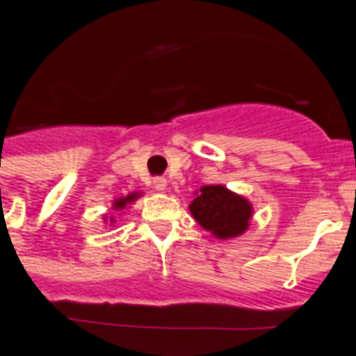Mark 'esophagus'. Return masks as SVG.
Wrapping results in <instances>:
<instances>
[{
  "label": "esophagus",
  "instance_id": "34e87169",
  "mask_svg": "<svg viewBox=\"0 0 356 356\" xmlns=\"http://www.w3.org/2000/svg\"><path fill=\"white\" fill-rule=\"evenodd\" d=\"M154 188H156L157 191H165L166 190V179L165 177L154 179Z\"/></svg>",
  "mask_w": 356,
  "mask_h": 356
}]
</instances>
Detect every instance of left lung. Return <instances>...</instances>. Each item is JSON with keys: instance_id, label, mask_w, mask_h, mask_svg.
<instances>
[{"instance_id": "1", "label": "left lung", "mask_w": 356, "mask_h": 356, "mask_svg": "<svg viewBox=\"0 0 356 356\" xmlns=\"http://www.w3.org/2000/svg\"><path fill=\"white\" fill-rule=\"evenodd\" d=\"M190 213L202 229L209 231L218 240L242 236L254 215L249 199L234 193L222 184H206L193 193Z\"/></svg>"}]
</instances>
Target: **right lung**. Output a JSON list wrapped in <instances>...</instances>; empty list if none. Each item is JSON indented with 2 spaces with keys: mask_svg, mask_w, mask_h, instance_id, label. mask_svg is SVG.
<instances>
[{
  "mask_svg": "<svg viewBox=\"0 0 356 356\" xmlns=\"http://www.w3.org/2000/svg\"><path fill=\"white\" fill-rule=\"evenodd\" d=\"M140 197H143V191H132V193H129V195L118 197V199H114L113 204H111V211L123 213L127 208H129V206H131V204H134L136 200L140 199ZM114 222H116V216H114V215H105L104 216V224L113 225Z\"/></svg>",
  "mask_w": 356,
  "mask_h": 356,
  "instance_id": "obj_1",
  "label": "right lung"
}]
</instances>
